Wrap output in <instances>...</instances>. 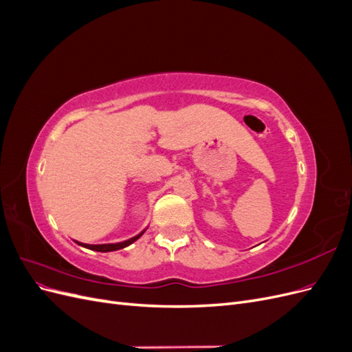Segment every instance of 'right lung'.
Returning <instances> with one entry per match:
<instances>
[{
    "label": "right lung",
    "instance_id": "add662e5",
    "mask_svg": "<svg viewBox=\"0 0 352 352\" xmlns=\"http://www.w3.org/2000/svg\"><path fill=\"white\" fill-rule=\"evenodd\" d=\"M144 233V232H142ZM142 233H140V235H136L131 239L127 241H123V242H119V243H102V245H89V243H82V242H76L79 243L80 247H85L88 250H92V251H100V252H109V251H117V250H122V248H126L127 245H131L132 242H135L138 238H141Z\"/></svg>",
    "mask_w": 352,
    "mask_h": 352
}]
</instances>
